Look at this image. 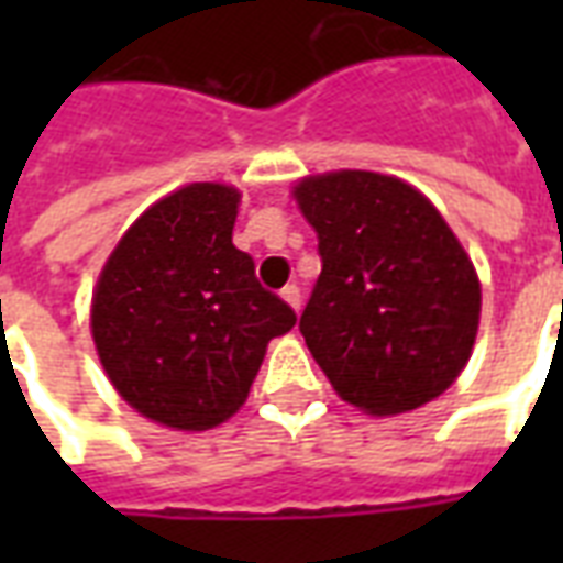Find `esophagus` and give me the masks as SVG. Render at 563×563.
Returning a JSON list of instances; mask_svg holds the SVG:
<instances>
[{
	"label": "esophagus",
	"instance_id": "esophagus-1",
	"mask_svg": "<svg viewBox=\"0 0 563 563\" xmlns=\"http://www.w3.org/2000/svg\"><path fill=\"white\" fill-rule=\"evenodd\" d=\"M283 301H286V305L292 307V310H301V289H298V286H286V289H283Z\"/></svg>",
	"mask_w": 563,
	"mask_h": 563
}]
</instances>
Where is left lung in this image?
<instances>
[{
  "mask_svg": "<svg viewBox=\"0 0 563 563\" xmlns=\"http://www.w3.org/2000/svg\"><path fill=\"white\" fill-rule=\"evenodd\" d=\"M322 274L298 329L343 401L391 416L434 401L471 358L479 277L440 210L398 177H305Z\"/></svg>",
  "mask_w": 563,
  "mask_h": 563,
  "instance_id": "obj_1",
  "label": "left lung"
}]
</instances>
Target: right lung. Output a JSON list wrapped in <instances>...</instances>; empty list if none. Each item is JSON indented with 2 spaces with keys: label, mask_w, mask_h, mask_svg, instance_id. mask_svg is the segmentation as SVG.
<instances>
[{
  "label": "right lung",
  "mask_w": 563,
  "mask_h": 563,
  "mask_svg": "<svg viewBox=\"0 0 563 563\" xmlns=\"http://www.w3.org/2000/svg\"><path fill=\"white\" fill-rule=\"evenodd\" d=\"M241 192L189 184L150 205L104 262L92 341L120 398L153 422L208 431L241 410L271 338L298 317L232 244Z\"/></svg>",
  "instance_id": "right-lung-1"
}]
</instances>
